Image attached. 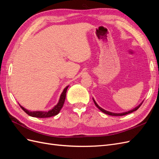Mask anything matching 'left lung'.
Listing matches in <instances>:
<instances>
[{
	"label": "left lung",
	"mask_w": 159,
	"mask_h": 159,
	"mask_svg": "<svg viewBox=\"0 0 159 159\" xmlns=\"http://www.w3.org/2000/svg\"><path fill=\"white\" fill-rule=\"evenodd\" d=\"M93 102H94V103H95V106L97 107L101 111H102L103 113H105V114H107V115H111V116H123V115H127V114H129V113H133V111H135L136 110H137L139 107H140V106L141 105H142V103H143V102L139 104L138 106H137V107H134V109H131V110H130V111H126V112H123V113H113V112H110V111H106V110H105V109H103V108H102L101 107H99V105H98V103H96V102L95 101V99H93Z\"/></svg>",
	"instance_id": "8db88e82"
}]
</instances>
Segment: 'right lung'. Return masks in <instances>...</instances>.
<instances>
[{"label":"right lung","mask_w":159,"mask_h":159,"mask_svg":"<svg viewBox=\"0 0 159 159\" xmlns=\"http://www.w3.org/2000/svg\"><path fill=\"white\" fill-rule=\"evenodd\" d=\"M68 87L69 85L66 86L63 90V91H62V93L60 95L58 103H57L52 109L48 111H29L25 109V107H23L20 104L19 105H20V107L24 110V111L26 112L28 115H30L31 117L38 118H46L54 116V115H56L60 113V110L61 109L62 107H63L66 99L67 89H68Z\"/></svg>","instance_id":"right-lung-1"}]
</instances>
